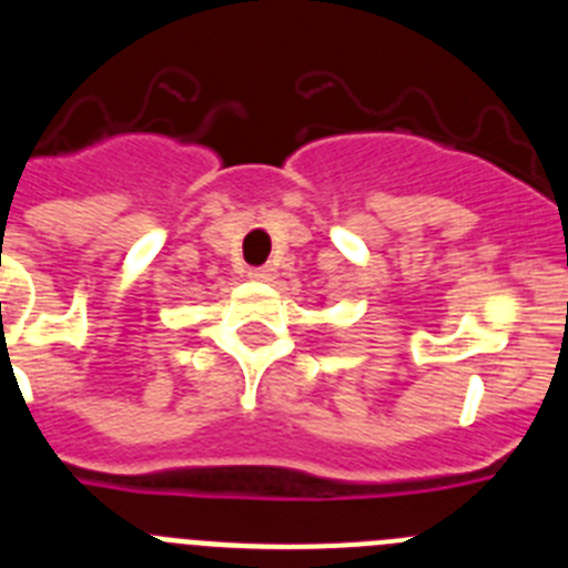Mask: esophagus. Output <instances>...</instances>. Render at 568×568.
I'll list each match as a JSON object with an SVG mask.
<instances>
[{"instance_id": "1", "label": "esophagus", "mask_w": 568, "mask_h": 568, "mask_svg": "<svg viewBox=\"0 0 568 568\" xmlns=\"http://www.w3.org/2000/svg\"><path fill=\"white\" fill-rule=\"evenodd\" d=\"M247 275L253 281H273L275 278V270L273 267H253Z\"/></svg>"}]
</instances>
